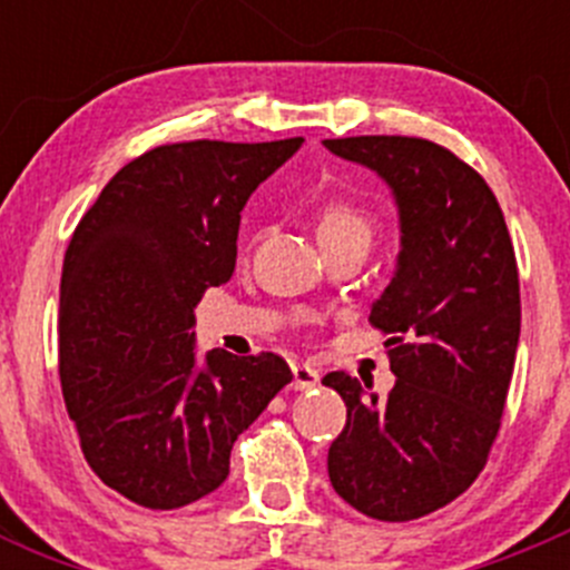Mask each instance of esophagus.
<instances>
[{"label": "esophagus", "instance_id": "esophagus-1", "mask_svg": "<svg viewBox=\"0 0 570 570\" xmlns=\"http://www.w3.org/2000/svg\"><path fill=\"white\" fill-rule=\"evenodd\" d=\"M292 386L297 389V392H306V389H314L320 383V372L314 370L312 364H301V361H295L292 364Z\"/></svg>", "mask_w": 570, "mask_h": 570}]
</instances>
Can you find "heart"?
I'll return each instance as SVG.
<instances>
[{"instance_id": "obj_1", "label": "heart", "mask_w": 570, "mask_h": 570, "mask_svg": "<svg viewBox=\"0 0 570 570\" xmlns=\"http://www.w3.org/2000/svg\"><path fill=\"white\" fill-rule=\"evenodd\" d=\"M314 226H317L322 245L347 243V239L370 243L372 232H375V215L361 200L347 198V195H331V198L320 200L314 209Z\"/></svg>"}]
</instances>
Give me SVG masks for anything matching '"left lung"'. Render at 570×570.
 Returning a JSON list of instances; mask_svg holds the SVG:
<instances>
[{
  "label": "left lung",
  "mask_w": 570,
  "mask_h": 570,
  "mask_svg": "<svg viewBox=\"0 0 570 570\" xmlns=\"http://www.w3.org/2000/svg\"><path fill=\"white\" fill-rule=\"evenodd\" d=\"M325 146L386 178L402 220L400 264L370 314L396 383L377 400L347 372L322 377L347 405L327 476L358 513L413 521L469 491L502 428L521 333L513 239L485 178L439 142L361 135Z\"/></svg>",
  "instance_id": "8db88e82"
}]
</instances>
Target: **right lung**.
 <instances>
[{
    "label": "right lung",
    "instance_id": "obj_1",
    "mask_svg": "<svg viewBox=\"0 0 570 570\" xmlns=\"http://www.w3.org/2000/svg\"><path fill=\"white\" fill-rule=\"evenodd\" d=\"M187 140L118 170L73 228L60 281V386L85 461L129 502L176 510L228 476L232 446L292 372L212 350L195 306L232 278L239 212L301 148Z\"/></svg>",
    "mask_w": 570,
    "mask_h": 570
}]
</instances>
